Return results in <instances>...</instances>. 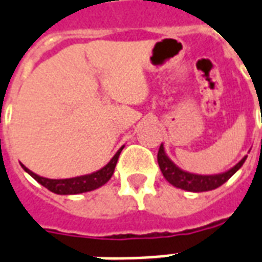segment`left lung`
Segmentation results:
<instances>
[{
	"mask_svg": "<svg viewBox=\"0 0 262 262\" xmlns=\"http://www.w3.org/2000/svg\"><path fill=\"white\" fill-rule=\"evenodd\" d=\"M247 156L243 157L242 160L232 166L230 169L225 170L222 173H215V175H199V173H191L187 170H183L182 168L176 165L173 161L170 160L169 157L166 156L164 144H161L160 150H158V165L162 172V175L165 178L170 185L175 186L178 189L187 191H194V193H200V191H210L214 190L216 187H220L228 182L232 176L242 168L245 164Z\"/></svg>",
	"mask_w": 262,
	"mask_h": 262,
	"instance_id": "8db88e82",
	"label": "left lung"
}]
</instances>
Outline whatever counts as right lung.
Segmentation results:
<instances>
[{"instance_id": "1", "label": "right lung", "mask_w": 262, "mask_h": 262, "mask_svg": "<svg viewBox=\"0 0 262 262\" xmlns=\"http://www.w3.org/2000/svg\"><path fill=\"white\" fill-rule=\"evenodd\" d=\"M123 147L125 146H122L119 150L116 151V154L112 157L111 161L105 166H102L101 169L92 172V173H87V175L68 178V179H48V178H44V176H40L32 172L23 164H20V165H22L23 169L28 172L29 175L32 176L33 179L37 180L40 185L44 186L46 189H48L52 193H55V194H80V193L96 190V189L104 186L108 180L111 179V176L114 175V170H115L118 158H119V154L123 150Z\"/></svg>"}]
</instances>
